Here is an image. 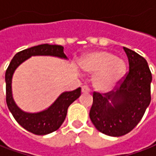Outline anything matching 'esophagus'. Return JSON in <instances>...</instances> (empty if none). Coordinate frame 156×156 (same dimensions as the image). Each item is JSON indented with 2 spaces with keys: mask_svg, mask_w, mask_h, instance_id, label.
Here are the masks:
<instances>
[{
  "mask_svg": "<svg viewBox=\"0 0 156 156\" xmlns=\"http://www.w3.org/2000/svg\"><path fill=\"white\" fill-rule=\"evenodd\" d=\"M90 92V89H89V87H87V86H82L81 87V93L83 94H87Z\"/></svg>",
  "mask_w": 156,
  "mask_h": 156,
  "instance_id": "obj_1",
  "label": "esophagus"
}]
</instances>
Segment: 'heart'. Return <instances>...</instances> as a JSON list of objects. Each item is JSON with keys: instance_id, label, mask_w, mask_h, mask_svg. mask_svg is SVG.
I'll return each instance as SVG.
<instances>
[{"instance_id": "obj_1", "label": "heart", "mask_w": 156, "mask_h": 156, "mask_svg": "<svg viewBox=\"0 0 156 156\" xmlns=\"http://www.w3.org/2000/svg\"><path fill=\"white\" fill-rule=\"evenodd\" d=\"M81 69L93 77L94 87L101 93L113 90L126 74V64L122 59L104 50L90 52L80 61Z\"/></svg>"}]
</instances>
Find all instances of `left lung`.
<instances>
[{"label":"left lung","mask_w":156,"mask_h":156,"mask_svg":"<svg viewBox=\"0 0 156 156\" xmlns=\"http://www.w3.org/2000/svg\"><path fill=\"white\" fill-rule=\"evenodd\" d=\"M129 71L116 91L101 94L94 92L89 112L94 126L104 135L119 137L129 133L139 123L151 101L152 75L147 61L124 48Z\"/></svg>","instance_id":"1"}]
</instances>
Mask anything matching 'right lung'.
Here are the masks:
<instances>
[{"label":"right lung","instance_id":"1","mask_svg":"<svg viewBox=\"0 0 156 156\" xmlns=\"http://www.w3.org/2000/svg\"><path fill=\"white\" fill-rule=\"evenodd\" d=\"M62 46L41 44L34 46L19 52L12 59L6 74V101L9 111L15 121L23 129L34 135H45L59 129L64 122L68 108L75 100L81 95V87L77 89L63 92L48 108L36 113L25 112L15 103L12 92V79L16 69L27 59L32 56H53L69 60L64 54Z\"/></svg>","mask_w":156,"mask_h":156}]
</instances>
